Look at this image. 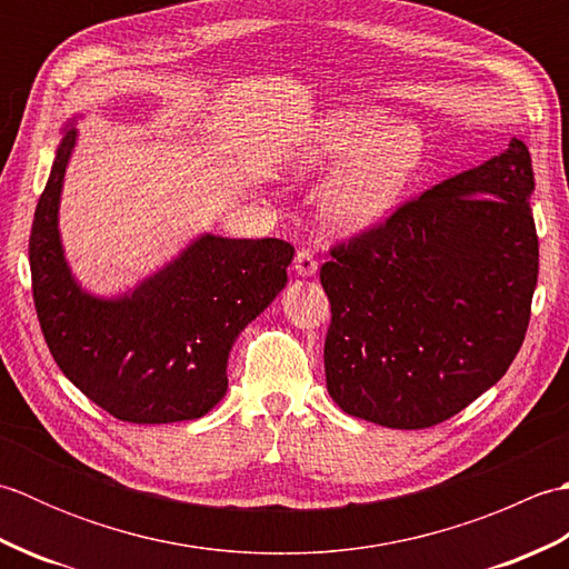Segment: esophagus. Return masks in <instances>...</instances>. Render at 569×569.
Instances as JSON below:
<instances>
[{
	"mask_svg": "<svg viewBox=\"0 0 569 569\" xmlns=\"http://www.w3.org/2000/svg\"><path fill=\"white\" fill-rule=\"evenodd\" d=\"M293 269H296V273H298V276H303V278L316 276V273H318V259L312 257V251H308V249H300V251L296 253Z\"/></svg>",
	"mask_w": 569,
	"mask_h": 569,
	"instance_id": "esophagus-1",
	"label": "esophagus"
}]
</instances>
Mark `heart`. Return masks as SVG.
I'll use <instances>...</instances> for the list:
<instances>
[{"instance_id": "b5f03b06", "label": "heart", "mask_w": 569, "mask_h": 569, "mask_svg": "<svg viewBox=\"0 0 569 569\" xmlns=\"http://www.w3.org/2000/svg\"><path fill=\"white\" fill-rule=\"evenodd\" d=\"M426 139L413 122H396L381 107H342L312 117L286 151L293 178H332L322 214L335 232L361 234L398 210L413 183Z\"/></svg>"}]
</instances>
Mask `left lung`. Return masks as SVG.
Listing matches in <instances>:
<instances>
[{
	"instance_id": "1",
	"label": "left lung",
	"mask_w": 569,
	"mask_h": 569,
	"mask_svg": "<svg viewBox=\"0 0 569 569\" xmlns=\"http://www.w3.org/2000/svg\"><path fill=\"white\" fill-rule=\"evenodd\" d=\"M533 190L528 147L511 139L330 251L325 379L345 413L430 428L503 377L538 283Z\"/></svg>"
}]
</instances>
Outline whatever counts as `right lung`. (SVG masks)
<instances>
[{
    "label": "right lung",
    "instance_id": "obj_1",
    "mask_svg": "<svg viewBox=\"0 0 569 569\" xmlns=\"http://www.w3.org/2000/svg\"><path fill=\"white\" fill-rule=\"evenodd\" d=\"M76 122L63 129L29 239L46 345L60 371L119 420L156 426L202 418L227 393V359L239 332L288 283L296 249L283 239L208 232L124 293L84 291L58 229Z\"/></svg>",
    "mask_w": 569,
    "mask_h": 569
}]
</instances>
